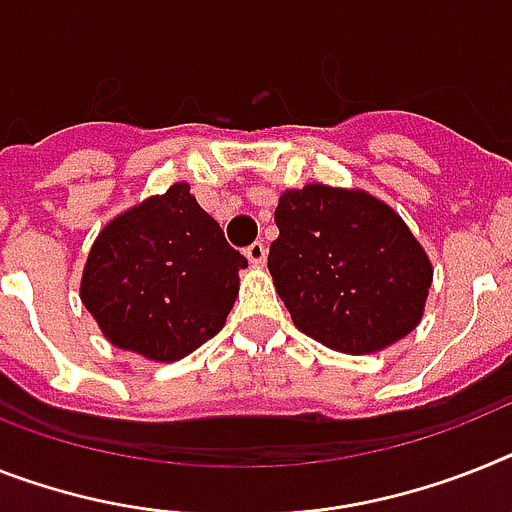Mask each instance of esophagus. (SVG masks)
Returning <instances> with one entry per match:
<instances>
[{
	"instance_id": "1",
	"label": "esophagus",
	"mask_w": 512,
	"mask_h": 512,
	"mask_svg": "<svg viewBox=\"0 0 512 512\" xmlns=\"http://www.w3.org/2000/svg\"><path fill=\"white\" fill-rule=\"evenodd\" d=\"M244 252H247L249 263H255V265H263L265 255H268V249H265L263 242H252L247 249H244Z\"/></svg>"
}]
</instances>
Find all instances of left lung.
Here are the masks:
<instances>
[{"mask_svg":"<svg viewBox=\"0 0 512 512\" xmlns=\"http://www.w3.org/2000/svg\"><path fill=\"white\" fill-rule=\"evenodd\" d=\"M268 268L302 333L343 354L380 351L422 320L432 265L385 203L309 184L283 192Z\"/></svg>","mask_w":512,"mask_h":512,"instance_id":"1","label":"left lung"}]
</instances>
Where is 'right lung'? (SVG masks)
<instances>
[{
    "instance_id": "obj_1",
    "label": "right lung",
    "mask_w": 512,
    "mask_h": 512,
    "mask_svg": "<svg viewBox=\"0 0 512 512\" xmlns=\"http://www.w3.org/2000/svg\"><path fill=\"white\" fill-rule=\"evenodd\" d=\"M244 265L179 182L98 234L80 296L114 346L176 362L223 328Z\"/></svg>"
}]
</instances>
